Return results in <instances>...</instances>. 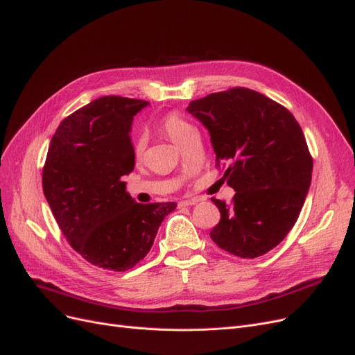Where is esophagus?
I'll list each match as a JSON object with an SVG mask.
<instances>
[{
	"mask_svg": "<svg viewBox=\"0 0 355 355\" xmlns=\"http://www.w3.org/2000/svg\"><path fill=\"white\" fill-rule=\"evenodd\" d=\"M198 202L197 198H189V200H181V202L178 203L180 207H186V206H194L196 203Z\"/></svg>",
	"mask_w": 355,
	"mask_h": 355,
	"instance_id": "34e87169",
	"label": "esophagus"
}]
</instances>
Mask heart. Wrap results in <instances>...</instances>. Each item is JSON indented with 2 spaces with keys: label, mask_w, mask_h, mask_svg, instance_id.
I'll return each mask as SVG.
<instances>
[{
  "label": "heart",
  "mask_w": 355,
  "mask_h": 355,
  "mask_svg": "<svg viewBox=\"0 0 355 355\" xmlns=\"http://www.w3.org/2000/svg\"><path fill=\"white\" fill-rule=\"evenodd\" d=\"M161 129L164 130V133L171 139L174 144H180V141L182 139L184 136L189 130H191L193 128L189 125L186 120H182L178 114L175 113H169L168 116H165L161 121ZM145 148V141L144 137H139L135 142V153L136 155H141Z\"/></svg>",
  "instance_id": "obj_1"
}]
</instances>
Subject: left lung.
Here are the masks:
<instances>
[{"label":"left lung","instance_id":"obj_1","mask_svg":"<svg viewBox=\"0 0 355 355\" xmlns=\"http://www.w3.org/2000/svg\"><path fill=\"white\" fill-rule=\"evenodd\" d=\"M209 130L216 162H230V205L211 198L220 220L210 238L223 251L257 258L279 245L295 226L312 181L313 161L303 130L286 107L236 87L189 104Z\"/></svg>","mask_w":355,"mask_h":355}]
</instances>
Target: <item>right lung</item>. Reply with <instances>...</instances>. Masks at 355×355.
Masks as SVG:
<instances>
[{
  "mask_svg": "<svg viewBox=\"0 0 355 355\" xmlns=\"http://www.w3.org/2000/svg\"><path fill=\"white\" fill-rule=\"evenodd\" d=\"M148 101L105 96L58 126L43 168V193L72 248L88 263L126 271L150 251L177 205L136 203L123 175L135 166L133 117Z\"/></svg>",
  "mask_w": 355,
  "mask_h": 355,
  "instance_id": "1",
  "label": "right lung"
}]
</instances>
